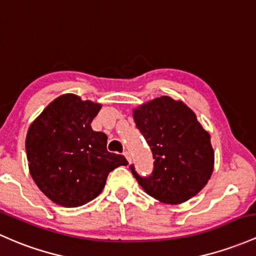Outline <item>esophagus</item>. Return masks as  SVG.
<instances>
[{"label": "esophagus", "mask_w": 256, "mask_h": 256, "mask_svg": "<svg viewBox=\"0 0 256 256\" xmlns=\"http://www.w3.org/2000/svg\"><path fill=\"white\" fill-rule=\"evenodd\" d=\"M124 156H126V158H127V161L129 162V164H130V162H132V155H130V154H129L128 151H124Z\"/></svg>", "instance_id": "esophagus-1"}]
</instances>
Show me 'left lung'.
Instances as JSON below:
<instances>
[{"label":"left lung","instance_id":"8db88e82","mask_svg":"<svg viewBox=\"0 0 256 256\" xmlns=\"http://www.w3.org/2000/svg\"><path fill=\"white\" fill-rule=\"evenodd\" d=\"M133 118L155 161L150 177L132 173L142 190L164 204H182L208 184L215 154L210 134L183 101L161 96L136 107Z\"/></svg>","mask_w":256,"mask_h":256}]
</instances>
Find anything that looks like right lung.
<instances>
[{"mask_svg": "<svg viewBox=\"0 0 256 256\" xmlns=\"http://www.w3.org/2000/svg\"><path fill=\"white\" fill-rule=\"evenodd\" d=\"M101 104L63 94L32 120L26 150L32 180L51 202L78 208L102 192L107 176L127 166L123 155L107 151V136L92 122Z\"/></svg>", "mask_w": 256, "mask_h": 256, "instance_id": "right-lung-1", "label": "right lung"}]
</instances>
